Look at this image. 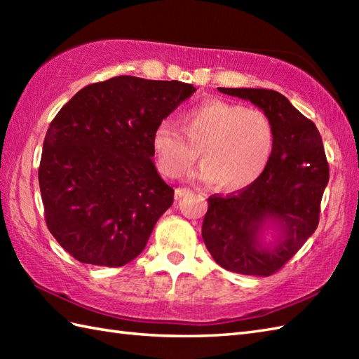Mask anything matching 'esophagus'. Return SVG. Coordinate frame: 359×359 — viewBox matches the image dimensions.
Returning a JSON list of instances; mask_svg holds the SVG:
<instances>
[{"label": "esophagus", "instance_id": "obj_1", "mask_svg": "<svg viewBox=\"0 0 359 359\" xmlns=\"http://www.w3.org/2000/svg\"><path fill=\"white\" fill-rule=\"evenodd\" d=\"M191 193V189L189 188H185V187H179V188H175V191H174V194H175V199H180V197H184V196H187V194H189Z\"/></svg>", "mask_w": 359, "mask_h": 359}]
</instances>
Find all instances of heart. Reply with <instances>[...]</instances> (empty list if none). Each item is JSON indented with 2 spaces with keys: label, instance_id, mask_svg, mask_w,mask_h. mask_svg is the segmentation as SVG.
<instances>
[{
  "label": "heart",
  "instance_id": "b5f03b06",
  "mask_svg": "<svg viewBox=\"0 0 359 359\" xmlns=\"http://www.w3.org/2000/svg\"><path fill=\"white\" fill-rule=\"evenodd\" d=\"M179 121L182 133L162 121L152 134L156 162L166 177H180L199 151L202 165L194 177L239 191L255 184L270 162L274 128L261 109L208 100L182 114Z\"/></svg>",
  "mask_w": 359,
  "mask_h": 359
}]
</instances>
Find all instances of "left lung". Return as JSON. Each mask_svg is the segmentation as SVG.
<instances>
[{"mask_svg": "<svg viewBox=\"0 0 359 359\" xmlns=\"http://www.w3.org/2000/svg\"><path fill=\"white\" fill-rule=\"evenodd\" d=\"M217 89L250 100L270 117L274 148L255 184L234 194L208 197L202 238L222 269L250 276H271L318 228L323 194L329 184L321 134L313 121L276 90ZM269 224L278 231L273 246H265L260 239Z\"/></svg>", "mask_w": 359, "mask_h": 359, "instance_id": "8db88e82", "label": "left lung"}]
</instances>
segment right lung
I'll use <instances>...</instances> for the list:
<instances>
[{
    "mask_svg": "<svg viewBox=\"0 0 359 359\" xmlns=\"http://www.w3.org/2000/svg\"><path fill=\"white\" fill-rule=\"evenodd\" d=\"M196 88L120 75L79 90L52 120L38 170L44 219L81 264L121 266L147 247L174 189L152 162L158 123Z\"/></svg>",
    "mask_w": 359,
    "mask_h": 359,
    "instance_id": "add662e5",
    "label": "right lung"
}]
</instances>
